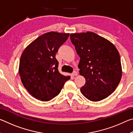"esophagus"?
Returning a JSON list of instances; mask_svg holds the SVG:
<instances>
[{
	"label": "esophagus",
	"instance_id": "1",
	"mask_svg": "<svg viewBox=\"0 0 133 133\" xmlns=\"http://www.w3.org/2000/svg\"><path fill=\"white\" fill-rule=\"evenodd\" d=\"M71 75L73 76H76L78 75V73H77V71H73V73L71 74Z\"/></svg>",
	"mask_w": 133,
	"mask_h": 133
}]
</instances>
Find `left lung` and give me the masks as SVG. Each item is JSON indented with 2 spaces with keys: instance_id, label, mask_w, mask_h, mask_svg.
Masks as SVG:
<instances>
[{
  "instance_id": "8db88e82",
  "label": "left lung",
  "mask_w": 133,
  "mask_h": 133,
  "mask_svg": "<svg viewBox=\"0 0 133 133\" xmlns=\"http://www.w3.org/2000/svg\"><path fill=\"white\" fill-rule=\"evenodd\" d=\"M71 43L80 58V75L85 79L80 91L92 102L107 98L115 91L122 76L120 56L109 40L91 31L71 33Z\"/></svg>"
}]
</instances>
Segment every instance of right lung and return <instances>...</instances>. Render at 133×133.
Masks as SVG:
<instances>
[{
	"label": "right lung",
	"mask_w": 133,
	"mask_h": 133,
	"mask_svg": "<svg viewBox=\"0 0 133 133\" xmlns=\"http://www.w3.org/2000/svg\"><path fill=\"white\" fill-rule=\"evenodd\" d=\"M69 33L50 31L37 37L24 49L19 72L23 86L33 97L48 102L60 93L70 76L58 71L56 53Z\"/></svg>",
	"instance_id": "obj_1"
}]
</instances>
